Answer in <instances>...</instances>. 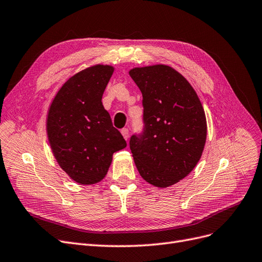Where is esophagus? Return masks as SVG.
Listing matches in <instances>:
<instances>
[{
	"instance_id": "34e87169",
	"label": "esophagus",
	"mask_w": 262,
	"mask_h": 262,
	"mask_svg": "<svg viewBox=\"0 0 262 262\" xmlns=\"http://www.w3.org/2000/svg\"><path fill=\"white\" fill-rule=\"evenodd\" d=\"M121 133H122V135H123V137L127 140L128 139V136H129V133H128V128H123L122 130H121Z\"/></svg>"
}]
</instances>
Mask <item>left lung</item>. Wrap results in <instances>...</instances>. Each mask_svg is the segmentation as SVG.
<instances>
[{"label": "left lung", "mask_w": 262, "mask_h": 262, "mask_svg": "<svg viewBox=\"0 0 262 262\" xmlns=\"http://www.w3.org/2000/svg\"><path fill=\"white\" fill-rule=\"evenodd\" d=\"M129 75L142 94L143 128L129 148L140 176L167 188L195 167L204 150L205 112L190 83L165 64L135 68Z\"/></svg>", "instance_id": "8db88e82"}]
</instances>
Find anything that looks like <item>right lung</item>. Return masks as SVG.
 Masks as SVG:
<instances>
[{"instance_id": "right-lung-1", "label": "right lung", "mask_w": 262, "mask_h": 262, "mask_svg": "<svg viewBox=\"0 0 262 262\" xmlns=\"http://www.w3.org/2000/svg\"><path fill=\"white\" fill-rule=\"evenodd\" d=\"M113 70L111 66L97 64L74 74L48 111L46 128L54 157L81 185L102 180L113 153L127 146L101 102Z\"/></svg>"}]
</instances>
